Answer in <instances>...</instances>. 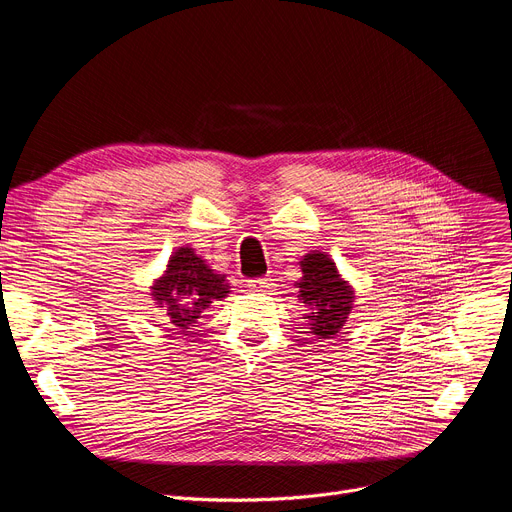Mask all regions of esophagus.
I'll list each match as a JSON object with an SVG mask.
<instances>
[{"label":"esophagus","instance_id":"1","mask_svg":"<svg viewBox=\"0 0 512 512\" xmlns=\"http://www.w3.org/2000/svg\"><path fill=\"white\" fill-rule=\"evenodd\" d=\"M253 292H265V294H270V292H274V280L272 278H257V280H249V284H247Z\"/></svg>","mask_w":512,"mask_h":512}]
</instances>
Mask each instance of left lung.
<instances>
[{
    "instance_id": "left-lung-1",
    "label": "left lung",
    "mask_w": 512,
    "mask_h": 512,
    "mask_svg": "<svg viewBox=\"0 0 512 512\" xmlns=\"http://www.w3.org/2000/svg\"><path fill=\"white\" fill-rule=\"evenodd\" d=\"M299 263L303 278L294 282V288L305 309L303 319L317 340H330L340 334L353 311L355 288L324 251H309Z\"/></svg>"
}]
</instances>
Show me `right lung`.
Wrapping results in <instances>:
<instances>
[{"label": "right lung", "mask_w": 512, "mask_h": 512, "mask_svg": "<svg viewBox=\"0 0 512 512\" xmlns=\"http://www.w3.org/2000/svg\"><path fill=\"white\" fill-rule=\"evenodd\" d=\"M230 292L226 274L211 270L191 245L178 247L170 255L164 274L151 284V299L164 309L180 334L191 330L213 303L224 301Z\"/></svg>", "instance_id": "1"}]
</instances>
